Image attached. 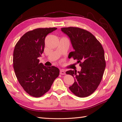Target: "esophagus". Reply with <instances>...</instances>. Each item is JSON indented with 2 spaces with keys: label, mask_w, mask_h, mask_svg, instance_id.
I'll return each instance as SVG.
<instances>
[{
  "label": "esophagus",
  "mask_w": 122,
  "mask_h": 122,
  "mask_svg": "<svg viewBox=\"0 0 122 122\" xmlns=\"http://www.w3.org/2000/svg\"><path fill=\"white\" fill-rule=\"evenodd\" d=\"M60 74H61V75H65V74H66V72H65L64 70L61 69L60 70Z\"/></svg>",
  "instance_id": "obj_1"
}]
</instances>
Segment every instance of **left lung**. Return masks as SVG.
I'll use <instances>...</instances> for the list:
<instances>
[{"mask_svg": "<svg viewBox=\"0 0 122 122\" xmlns=\"http://www.w3.org/2000/svg\"><path fill=\"white\" fill-rule=\"evenodd\" d=\"M61 30L67 35L74 51L70 57L77 60L81 69L66 73L75 78L69 89L79 97L90 96L97 89L102 80L106 67L104 51L98 40L91 32L78 27H64Z\"/></svg>", "mask_w": 122, "mask_h": 122, "instance_id": "left-lung-1", "label": "left lung"}]
</instances>
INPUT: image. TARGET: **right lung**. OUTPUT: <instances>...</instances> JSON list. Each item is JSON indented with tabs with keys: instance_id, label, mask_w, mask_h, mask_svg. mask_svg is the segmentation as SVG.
Returning a JSON list of instances; mask_svg holds the SVG:
<instances>
[{
	"instance_id": "right-lung-1",
	"label": "right lung",
	"mask_w": 122,
	"mask_h": 122,
	"mask_svg": "<svg viewBox=\"0 0 122 122\" xmlns=\"http://www.w3.org/2000/svg\"><path fill=\"white\" fill-rule=\"evenodd\" d=\"M56 28H40L28 31L15 47L13 67L17 78L24 91L34 97L45 94L60 74L54 67L39 63L45 47V39Z\"/></svg>"
}]
</instances>
